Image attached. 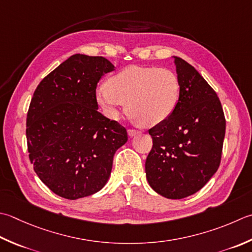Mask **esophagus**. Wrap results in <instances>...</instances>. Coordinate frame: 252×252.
I'll return each mask as SVG.
<instances>
[{"label":"esophagus","mask_w":252,"mask_h":252,"mask_svg":"<svg viewBox=\"0 0 252 252\" xmlns=\"http://www.w3.org/2000/svg\"><path fill=\"white\" fill-rule=\"evenodd\" d=\"M140 131H137V130H134V129H129L127 130V134H129V136H134V135H136L137 133H139Z\"/></svg>","instance_id":"1"}]
</instances>
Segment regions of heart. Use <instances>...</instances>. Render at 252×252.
Masks as SVG:
<instances>
[{"label": "heart", "instance_id": "heart-1", "mask_svg": "<svg viewBox=\"0 0 252 252\" xmlns=\"http://www.w3.org/2000/svg\"><path fill=\"white\" fill-rule=\"evenodd\" d=\"M95 98L110 119H118L127 103L133 119L145 126H156L175 112L180 98V83L168 68L130 65L109 77L108 85L97 86Z\"/></svg>", "mask_w": 252, "mask_h": 252}]
</instances>
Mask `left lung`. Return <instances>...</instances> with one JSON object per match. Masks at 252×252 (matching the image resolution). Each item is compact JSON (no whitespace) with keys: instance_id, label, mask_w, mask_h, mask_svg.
Listing matches in <instances>:
<instances>
[{"instance_id":"obj_1","label":"left lung","mask_w":252,"mask_h":252,"mask_svg":"<svg viewBox=\"0 0 252 252\" xmlns=\"http://www.w3.org/2000/svg\"><path fill=\"white\" fill-rule=\"evenodd\" d=\"M174 58L179 102L170 118L149 130L145 172L153 190L177 200L203 188L219 169L226 121L213 88L191 64Z\"/></svg>"}]
</instances>
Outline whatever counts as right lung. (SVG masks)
<instances>
[{
    "mask_svg": "<svg viewBox=\"0 0 252 252\" xmlns=\"http://www.w3.org/2000/svg\"><path fill=\"white\" fill-rule=\"evenodd\" d=\"M113 70L106 58L74 54L33 93L26 120L29 159L43 184L64 199L101 190L113 155L127 141L126 127L97 110V84Z\"/></svg>",
    "mask_w": 252,
    "mask_h": 252,
    "instance_id": "add662e5",
    "label": "right lung"
}]
</instances>
